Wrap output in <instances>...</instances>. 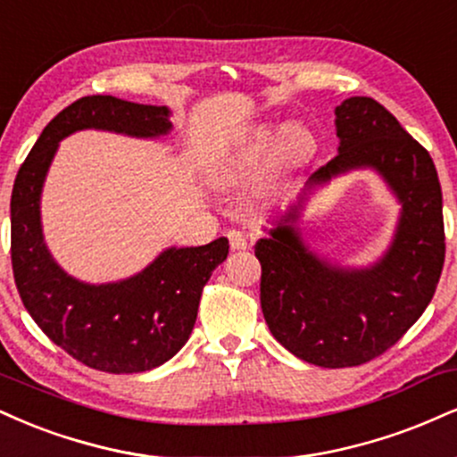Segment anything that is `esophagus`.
Listing matches in <instances>:
<instances>
[{"label":"esophagus","instance_id":"obj_1","mask_svg":"<svg viewBox=\"0 0 457 457\" xmlns=\"http://www.w3.org/2000/svg\"><path fill=\"white\" fill-rule=\"evenodd\" d=\"M228 240H229V246H232L234 251L249 249V240H246V236L243 232H238V229H229Z\"/></svg>","mask_w":457,"mask_h":457}]
</instances>
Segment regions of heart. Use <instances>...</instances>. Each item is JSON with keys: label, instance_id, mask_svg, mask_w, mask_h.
<instances>
[{"label": "heart", "instance_id": "b5f03b06", "mask_svg": "<svg viewBox=\"0 0 457 457\" xmlns=\"http://www.w3.org/2000/svg\"><path fill=\"white\" fill-rule=\"evenodd\" d=\"M311 146H312V138L309 131L302 128V125H289V128L283 131L281 138H278L277 157L281 163H298L300 159L309 155ZM272 151H274L272 129L268 128L257 129L255 134L251 136V140L246 142L243 151L236 155L234 162L229 163L228 168L219 170L217 180L223 185L234 183V180L240 176V172H245L246 168L257 166V163L266 162V159L272 155Z\"/></svg>", "mask_w": 457, "mask_h": 457}]
</instances>
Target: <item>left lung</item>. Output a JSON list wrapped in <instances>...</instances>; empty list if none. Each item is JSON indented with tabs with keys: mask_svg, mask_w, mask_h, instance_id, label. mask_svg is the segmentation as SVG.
<instances>
[{
	"mask_svg": "<svg viewBox=\"0 0 457 457\" xmlns=\"http://www.w3.org/2000/svg\"><path fill=\"white\" fill-rule=\"evenodd\" d=\"M338 155L311 174L321 185L351 168L383 174L403 202L387 255L368 270H340L306 251L295 208L255 245L260 300L272 337L323 368L360 366L404 337L430 304L445 263L443 194L430 153L372 97L337 108Z\"/></svg>",
	"mask_w": 457,
	"mask_h": 457,
	"instance_id": "left-lung-1",
	"label": "left lung"
}]
</instances>
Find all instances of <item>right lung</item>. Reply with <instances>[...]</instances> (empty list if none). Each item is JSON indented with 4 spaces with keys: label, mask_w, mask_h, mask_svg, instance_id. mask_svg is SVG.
Wrapping results in <instances>:
<instances>
[{
    "label": "right lung",
    "mask_w": 457,
    "mask_h": 457,
    "mask_svg": "<svg viewBox=\"0 0 457 457\" xmlns=\"http://www.w3.org/2000/svg\"><path fill=\"white\" fill-rule=\"evenodd\" d=\"M168 134L166 106H145L112 96H87L44 128L16 174L10 200V257L27 312L57 347L85 366L131 375L162 366L194 329L202 291L228 257V238L204 246L168 249L128 281L85 285L65 274L42 243L40 191L59 140L76 129Z\"/></svg>",
    "instance_id": "1"
}]
</instances>
